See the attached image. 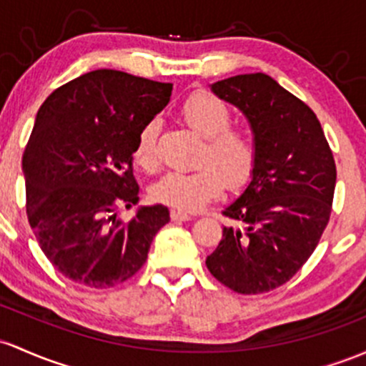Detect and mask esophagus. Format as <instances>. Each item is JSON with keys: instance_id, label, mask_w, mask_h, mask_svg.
Wrapping results in <instances>:
<instances>
[{"instance_id": "1", "label": "esophagus", "mask_w": 366, "mask_h": 366, "mask_svg": "<svg viewBox=\"0 0 366 366\" xmlns=\"http://www.w3.org/2000/svg\"><path fill=\"white\" fill-rule=\"evenodd\" d=\"M172 220H177V222H186V220H191V215L186 214L182 210H172L170 212Z\"/></svg>"}]
</instances>
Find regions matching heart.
<instances>
[{
    "instance_id": "heart-1",
    "label": "heart",
    "mask_w": 366,
    "mask_h": 366,
    "mask_svg": "<svg viewBox=\"0 0 366 366\" xmlns=\"http://www.w3.org/2000/svg\"><path fill=\"white\" fill-rule=\"evenodd\" d=\"M182 118L202 135L204 147L202 168L194 172H170L151 187L154 202L182 212H196L215 199L224 189H239L252 179L257 163L255 140L242 128L231 124V109L208 92H196L182 104ZM158 122L149 119L137 135L134 159L144 170L158 168Z\"/></svg>"
}]
</instances>
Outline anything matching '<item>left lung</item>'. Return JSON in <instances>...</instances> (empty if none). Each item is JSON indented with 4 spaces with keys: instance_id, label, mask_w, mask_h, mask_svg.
I'll use <instances>...</instances> for the list:
<instances>
[{
    "instance_id": "left-lung-1",
    "label": "left lung",
    "mask_w": 366,
    "mask_h": 366,
    "mask_svg": "<svg viewBox=\"0 0 366 366\" xmlns=\"http://www.w3.org/2000/svg\"><path fill=\"white\" fill-rule=\"evenodd\" d=\"M248 119L257 146L250 184L224 215L207 267L238 294L274 290L315 252L332 214L335 162L311 107L264 72L210 86Z\"/></svg>"
}]
</instances>
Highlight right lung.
Wrapping results in <instances>:
<instances>
[{
	"instance_id": "obj_1",
	"label": "right lung",
	"mask_w": 366,
	"mask_h": 366,
	"mask_svg": "<svg viewBox=\"0 0 366 366\" xmlns=\"http://www.w3.org/2000/svg\"><path fill=\"white\" fill-rule=\"evenodd\" d=\"M172 83L97 69L48 95L22 156L27 219L43 254L90 288L123 283L144 266L163 204L139 203L132 156L140 128L170 102Z\"/></svg>"
}]
</instances>
